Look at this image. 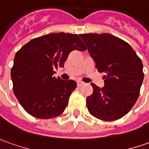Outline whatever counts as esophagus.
<instances>
[{"label": "esophagus", "mask_w": 149, "mask_h": 149, "mask_svg": "<svg viewBox=\"0 0 149 149\" xmlns=\"http://www.w3.org/2000/svg\"><path fill=\"white\" fill-rule=\"evenodd\" d=\"M83 85H84V82H83V81H77V86H81Z\"/></svg>", "instance_id": "esophagus-1"}]
</instances>
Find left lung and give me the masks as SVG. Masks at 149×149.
Wrapping results in <instances>:
<instances>
[{"instance_id":"obj_1","label":"left lung","mask_w":149,"mask_h":149,"mask_svg":"<svg viewBox=\"0 0 149 149\" xmlns=\"http://www.w3.org/2000/svg\"><path fill=\"white\" fill-rule=\"evenodd\" d=\"M95 68L105 72L104 86L92 83L93 93L86 98L92 116L114 121L130 112L139 95L143 80V63L127 42L109 34H80Z\"/></svg>"}]
</instances>
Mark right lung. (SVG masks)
<instances>
[{
	"label": "right lung",
	"mask_w": 149,
	"mask_h": 149,
	"mask_svg": "<svg viewBox=\"0 0 149 149\" xmlns=\"http://www.w3.org/2000/svg\"><path fill=\"white\" fill-rule=\"evenodd\" d=\"M77 34L49 33L34 38L19 49L11 68L13 91L24 110L36 118L59 116L77 87L73 80L54 77L72 50H86Z\"/></svg>",
	"instance_id": "1"
}]
</instances>
